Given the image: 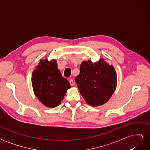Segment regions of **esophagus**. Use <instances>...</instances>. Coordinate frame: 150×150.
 <instances>
[{"mask_svg": "<svg viewBox=\"0 0 150 150\" xmlns=\"http://www.w3.org/2000/svg\"><path fill=\"white\" fill-rule=\"evenodd\" d=\"M69 83H70V84H71V86H74V81H73V80H72V79H70V80H69Z\"/></svg>", "mask_w": 150, "mask_h": 150, "instance_id": "esophagus-1", "label": "esophagus"}]
</instances>
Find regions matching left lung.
<instances>
[{"label":"left lung","instance_id":"obj_1","mask_svg":"<svg viewBox=\"0 0 150 150\" xmlns=\"http://www.w3.org/2000/svg\"><path fill=\"white\" fill-rule=\"evenodd\" d=\"M75 81L85 101L91 106H98L109 101L117 86V74L112 65L103 58L97 62L84 61L80 66V73Z\"/></svg>","mask_w":150,"mask_h":150}]
</instances>
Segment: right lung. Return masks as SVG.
<instances>
[{"mask_svg": "<svg viewBox=\"0 0 150 150\" xmlns=\"http://www.w3.org/2000/svg\"><path fill=\"white\" fill-rule=\"evenodd\" d=\"M31 81L35 96L48 108L59 105L71 88L67 79L62 78L59 71L56 59L40 60L33 72Z\"/></svg>", "mask_w": 150, "mask_h": 150, "instance_id": "obj_1", "label": "right lung"}]
</instances>
